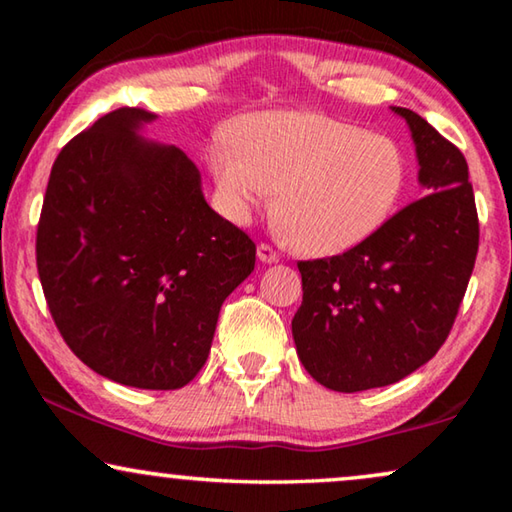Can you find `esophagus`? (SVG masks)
<instances>
[{
	"mask_svg": "<svg viewBox=\"0 0 512 512\" xmlns=\"http://www.w3.org/2000/svg\"><path fill=\"white\" fill-rule=\"evenodd\" d=\"M257 257H259V262H264V264H275V262H280V255L275 253V250L268 246V244H259L257 246Z\"/></svg>",
	"mask_w": 512,
	"mask_h": 512,
	"instance_id": "obj_1",
	"label": "esophagus"
}]
</instances>
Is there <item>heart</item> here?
Wrapping results in <instances>:
<instances>
[{"mask_svg":"<svg viewBox=\"0 0 512 512\" xmlns=\"http://www.w3.org/2000/svg\"><path fill=\"white\" fill-rule=\"evenodd\" d=\"M216 144L210 171L223 212L248 223L275 192L273 219L300 253L357 248L393 214L406 185L393 140L302 110L259 112Z\"/></svg>","mask_w":512,"mask_h":512,"instance_id":"b5f03b06","label":"heart"}]
</instances>
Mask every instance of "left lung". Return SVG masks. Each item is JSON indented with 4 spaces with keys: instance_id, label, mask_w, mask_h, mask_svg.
Returning <instances> with one entry per match:
<instances>
[{
    "instance_id": "obj_1",
    "label": "left lung",
    "mask_w": 512,
    "mask_h": 512,
    "mask_svg": "<svg viewBox=\"0 0 512 512\" xmlns=\"http://www.w3.org/2000/svg\"><path fill=\"white\" fill-rule=\"evenodd\" d=\"M415 144L427 196L343 255L300 262L291 320L302 366L318 384L359 393L395 384L440 350L479 250V216L463 153L427 119L393 106Z\"/></svg>"
}]
</instances>
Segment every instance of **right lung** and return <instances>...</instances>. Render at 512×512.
Masks as SVG:
<instances>
[{
    "label": "right lung",
    "instance_id": "right-lung-1",
    "mask_svg": "<svg viewBox=\"0 0 512 512\" xmlns=\"http://www.w3.org/2000/svg\"><path fill=\"white\" fill-rule=\"evenodd\" d=\"M153 119L112 110L63 146L36 259L51 318L85 366L176 391L207 361L223 300L253 273L255 244L207 205L183 151L144 140Z\"/></svg>",
    "mask_w": 512,
    "mask_h": 512
}]
</instances>
